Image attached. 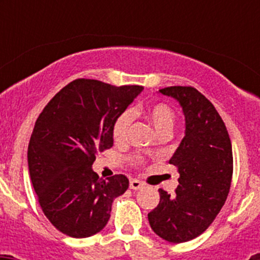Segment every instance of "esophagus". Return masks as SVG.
<instances>
[{"instance_id":"esophagus-1","label":"esophagus","mask_w":260,"mask_h":260,"mask_svg":"<svg viewBox=\"0 0 260 260\" xmlns=\"http://www.w3.org/2000/svg\"><path fill=\"white\" fill-rule=\"evenodd\" d=\"M143 185H145V183L141 182L140 180L133 179V180L129 181V187L132 188V190H140L141 187H143Z\"/></svg>"}]
</instances>
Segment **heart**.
I'll return each mask as SVG.
<instances>
[{"instance_id":"obj_1","label":"heart","mask_w":260,"mask_h":260,"mask_svg":"<svg viewBox=\"0 0 260 260\" xmlns=\"http://www.w3.org/2000/svg\"><path fill=\"white\" fill-rule=\"evenodd\" d=\"M133 112L145 115L158 135H169L174 128L175 119H176L175 112L166 103H149L138 111ZM132 118V113L129 111H125L118 115L113 124V137L117 142H123L127 140ZM136 161H140V159H136Z\"/></svg>"}]
</instances>
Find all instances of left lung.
I'll return each instance as SVG.
<instances>
[{"label":"left lung","mask_w":260,"mask_h":260,"mask_svg":"<svg viewBox=\"0 0 260 260\" xmlns=\"http://www.w3.org/2000/svg\"><path fill=\"white\" fill-rule=\"evenodd\" d=\"M176 99L185 115V137L170 164L180 179L175 193L159 188V204L148 214L152 230L170 243L203 234L221 210L233 176L232 142L215 107L192 86L159 89Z\"/></svg>","instance_id":"1"}]
</instances>
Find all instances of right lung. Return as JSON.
Listing matches in <instances>:
<instances>
[{
  "instance_id": "obj_1",
  "label": "right lung",
  "mask_w": 260,
  "mask_h": 260,
  "mask_svg": "<svg viewBox=\"0 0 260 260\" xmlns=\"http://www.w3.org/2000/svg\"><path fill=\"white\" fill-rule=\"evenodd\" d=\"M142 90L77 79L39 115L28 143V171L44 214L62 234L88 238L101 232L113 200L128 188L124 175L102 180L91 165L98 152L113 146L115 119Z\"/></svg>"
}]
</instances>
